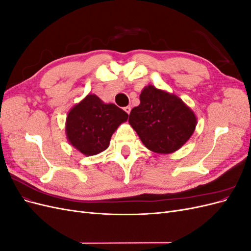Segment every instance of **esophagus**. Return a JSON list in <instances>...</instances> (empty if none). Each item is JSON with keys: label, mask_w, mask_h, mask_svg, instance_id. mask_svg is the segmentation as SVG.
<instances>
[{"label": "esophagus", "mask_w": 251, "mask_h": 251, "mask_svg": "<svg viewBox=\"0 0 251 251\" xmlns=\"http://www.w3.org/2000/svg\"><path fill=\"white\" fill-rule=\"evenodd\" d=\"M124 110H125L127 114H130V112H131V107H130V105H127V107H126Z\"/></svg>", "instance_id": "esophagus-1"}]
</instances>
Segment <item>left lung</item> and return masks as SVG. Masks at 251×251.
Instances as JSON below:
<instances>
[{"instance_id":"1","label":"left lung","mask_w":251,"mask_h":251,"mask_svg":"<svg viewBox=\"0 0 251 251\" xmlns=\"http://www.w3.org/2000/svg\"><path fill=\"white\" fill-rule=\"evenodd\" d=\"M128 123L150 151L171 154L191 138L197 117L178 96L150 85L142 90Z\"/></svg>"}]
</instances>
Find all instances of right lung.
Masks as SVG:
<instances>
[{
	"label": "right lung",
	"mask_w": 251,
	"mask_h": 251,
	"mask_svg": "<svg viewBox=\"0 0 251 251\" xmlns=\"http://www.w3.org/2000/svg\"><path fill=\"white\" fill-rule=\"evenodd\" d=\"M127 117L117 105L104 103L95 94H89L68 113V141L83 155L100 154L108 149L113 133Z\"/></svg>",
	"instance_id": "right-lung-1"
}]
</instances>
